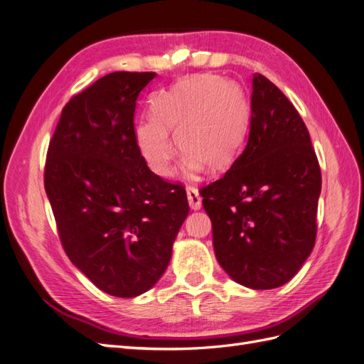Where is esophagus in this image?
Returning a JSON list of instances; mask_svg holds the SVG:
<instances>
[{
	"instance_id": "esophagus-1",
	"label": "esophagus",
	"mask_w": 364,
	"mask_h": 364,
	"mask_svg": "<svg viewBox=\"0 0 364 364\" xmlns=\"http://www.w3.org/2000/svg\"><path fill=\"white\" fill-rule=\"evenodd\" d=\"M186 197H188V203L191 209H194V211L196 209H200L202 197L199 191H197V188H194V186H188V188H186Z\"/></svg>"
}]
</instances>
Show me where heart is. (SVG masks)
<instances>
[{"mask_svg": "<svg viewBox=\"0 0 364 364\" xmlns=\"http://www.w3.org/2000/svg\"><path fill=\"white\" fill-rule=\"evenodd\" d=\"M150 115L135 127L142 161L161 178L176 171V149L185 153L183 167L194 173L226 168L243 147L250 123V105L237 82L202 74L179 80L151 98Z\"/></svg>", "mask_w": 364, "mask_h": 364, "instance_id": "1", "label": "heart"}]
</instances>
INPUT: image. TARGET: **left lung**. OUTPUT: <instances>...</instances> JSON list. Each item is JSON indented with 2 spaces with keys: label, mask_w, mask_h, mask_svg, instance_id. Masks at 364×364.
Returning a JSON list of instances; mask_svg holds the SVG:
<instances>
[{
  "label": "left lung",
  "mask_w": 364,
  "mask_h": 364,
  "mask_svg": "<svg viewBox=\"0 0 364 364\" xmlns=\"http://www.w3.org/2000/svg\"><path fill=\"white\" fill-rule=\"evenodd\" d=\"M250 111L245 150L200 196L220 266L245 287L269 290L289 282L314 247L322 174L299 112L259 73Z\"/></svg>",
  "instance_id": "left-lung-1"
}]
</instances>
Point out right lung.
<instances>
[{
  "mask_svg": "<svg viewBox=\"0 0 364 364\" xmlns=\"http://www.w3.org/2000/svg\"><path fill=\"white\" fill-rule=\"evenodd\" d=\"M156 73L117 71L65 105L43 185L65 253L107 294L147 291L167 269L190 206L183 185L149 170L136 142V98Z\"/></svg>",
  "mask_w": 364,
  "mask_h": 364,
  "instance_id": "1",
  "label": "right lung"
}]
</instances>
